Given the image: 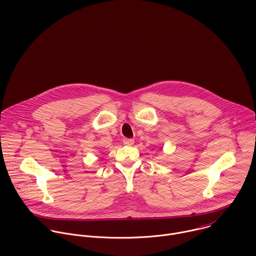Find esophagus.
<instances>
[{
	"mask_svg": "<svg viewBox=\"0 0 256 256\" xmlns=\"http://www.w3.org/2000/svg\"><path fill=\"white\" fill-rule=\"evenodd\" d=\"M134 142V138H124V144L126 146H132Z\"/></svg>",
	"mask_w": 256,
	"mask_h": 256,
	"instance_id": "esophagus-1",
	"label": "esophagus"
}]
</instances>
